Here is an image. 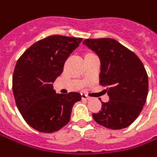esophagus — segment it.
Listing matches in <instances>:
<instances>
[{
  "instance_id": "34e87169",
  "label": "esophagus",
  "mask_w": 157,
  "mask_h": 157,
  "mask_svg": "<svg viewBox=\"0 0 157 157\" xmlns=\"http://www.w3.org/2000/svg\"><path fill=\"white\" fill-rule=\"evenodd\" d=\"M82 98L83 99V100H89L90 99L89 97H87L86 94H82Z\"/></svg>"
}]
</instances>
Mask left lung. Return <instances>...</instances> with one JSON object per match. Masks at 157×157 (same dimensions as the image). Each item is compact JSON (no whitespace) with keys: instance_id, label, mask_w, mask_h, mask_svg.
I'll use <instances>...</instances> for the list:
<instances>
[{"instance_id":"8db88e82","label":"left lung","mask_w":157,"mask_h":157,"mask_svg":"<svg viewBox=\"0 0 157 157\" xmlns=\"http://www.w3.org/2000/svg\"><path fill=\"white\" fill-rule=\"evenodd\" d=\"M83 44L98 54L101 63L99 82L108 86L109 101L101 102L94 121L117 130L131 125L139 117L148 94V75L135 53L110 38L86 39Z\"/></svg>"}]
</instances>
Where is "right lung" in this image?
Listing matches in <instances>:
<instances>
[{"mask_svg": "<svg viewBox=\"0 0 157 157\" xmlns=\"http://www.w3.org/2000/svg\"><path fill=\"white\" fill-rule=\"evenodd\" d=\"M82 38L50 36L36 41L17 59L13 92L17 109L28 124L41 132H54L70 121L72 107L82 99L78 93L56 94L52 82Z\"/></svg>", "mask_w": 157, "mask_h": 157, "instance_id": "obj_1", "label": "right lung"}]
</instances>
